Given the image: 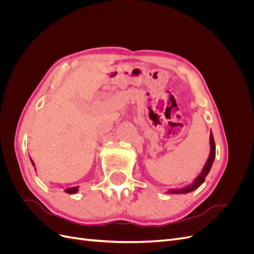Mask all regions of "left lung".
Segmentation results:
<instances>
[{
    "label": "left lung",
    "mask_w": 254,
    "mask_h": 254,
    "mask_svg": "<svg viewBox=\"0 0 254 254\" xmlns=\"http://www.w3.org/2000/svg\"><path fill=\"white\" fill-rule=\"evenodd\" d=\"M210 147H211V149H210L209 158H207L201 173L196 177V178L194 179V181L191 182V183H190L189 186H186L184 188L170 189V190L166 191L167 194H187V193H190V191L195 190L196 189H198L199 187L201 186V184L205 180L206 175L209 174V172L211 170V167H212L213 162H214V159H215V152H216V147H215V142H214V137H213L212 131L210 133Z\"/></svg>",
    "instance_id": "8db88e82"
}]
</instances>
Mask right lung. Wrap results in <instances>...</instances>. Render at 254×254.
I'll list each match as a JSON object with an SVG mask.
<instances>
[{"instance_id": "add662e5", "label": "right lung", "mask_w": 254, "mask_h": 254, "mask_svg": "<svg viewBox=\"0 0 254 254\" xmlns=\"http://www.w3.org/2000/svg\"><path fill=\"white\" fill-rule=\"evenodd\" d=\"M30 158V157H29ZM30 162H32V164H33V166L35 167V163H34V161L30 159ZM35 171H36V168H35ZM78 188L79 187H73V188H68V189H65L64 190V191L65 193H67V194H75V193H77L78 191Z\"/></svg>"}]
</instances>
